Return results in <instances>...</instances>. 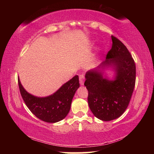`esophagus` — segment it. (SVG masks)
<instances>
[{"mask_svg":"<svg viewBox=\"0 0 154 154\" xmlns=\"http://www.w3.org/2000/svg\"><path fill=\"white\" fill-rule=\"evenodd\" d=\"M84 79H85V76L83 74H82L79 75V83L80 84L83 85V83H84Z\"/></svg>","mask_w":154,"mask_h":154,"instance_id":"1","label":"esophagus"}]
</instances>
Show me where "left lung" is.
Listing matches in <instances>:
<instances>
[{"label": "left lung", "instance_id": "1", "mask_svg": "<svg viewBox=\"0 0 154 154\" xmlns=\"http://www.w3.org/2000/svg\"><path fill=\"white\" fill-rule=\"evenodd\" d=\"M111 39L112 48L106 60L86 72L84 83L91 111L96 118L105 122L118 118L124 113L136 80V66L130 52L115 36H111ZM106 70L113 72V75L110 77Z\"/></svg>", "mask_w": 154, "mask_h": 154}]
</instances>
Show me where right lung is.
<instances>
[{"mask_svg":"<svg viewBox=\"0 0 154 154\" xmlns=\"http://www.w3.org/2000/svg\"><path fill=\"white\" fill-rule=\"evenodd\" d=\"M18 85L23 100L30 111L38 119L48 123L61 121L69 113L73 96L79 88L78 75L64 83L52 94L38 97L28 93L18 78Z\"/></svg>","mask_w":154,"mask_h":154,"instance_id":"1","label":"right lung"}]
</instances>
